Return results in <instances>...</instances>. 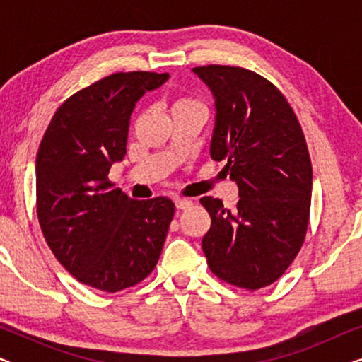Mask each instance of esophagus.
Instances as JSON below:
<instances>
[{
    "label": "esophagus",
    "instance_id": "esophagus-1",
    "mask_svg": "<svg viewBox=\"0 0 362 362\" xmlns=\"http://www.w3.org/2000/svg\"><path fill=\"white\" fill-rule=\"evenodd\" d=\"M175 204L177 209H186V207L192 206L191 199H182V197H175Z\"/></svg>",
    "mask_w": 362,
    "mask_h": 362
}]
</instances>
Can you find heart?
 Masks as SVG:
<instances>
[{"mask_svg": "<svg viewBox=\"0 0 362 362\" xmlns=\"http://www.w3.org/2000/svg\"><path fill=\"white\" fill-rule=\"evenodd\" d=\"M186 105H201V103L194 100V98L185 97V98H180V100H176L175 105H173V108H175V107H186Z\"/></svg>", "mask_w": 362, "mask_h": 362, "instance_id": "heart-1", "label": "heart"}]
</instances>
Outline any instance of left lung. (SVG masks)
<instances>
[{
    "label": "left lung",
    "mask_w": 362,
    "mask_h": 362,
    "mask_svg": "<svg viewBox=\"0 0 362 362\" xmlns=\"http://www.w3.org/2000/svg\"><path fill=\"white\" fill-rule=\"evenodd\" d=\"M192 72L214 97L211 158L227 161L240 197L234 211L201 197L211 216L202 250L219 279L262 288L284 275L305 240L313 171L303 132L286 98L259 74L230 66Z\"/></svg>",
    "instance_id": "8db88e82"
}]
</instances>
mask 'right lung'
<instances>
[{"label":"right lung","mask_w":362,"mask_h":362,"mask_svg":"<svg viewBox=\"0 0 362 362\" xmlns=\"http://www.w3.org/2000/svg\"><path fill=\"white\" fill-rule=\"evenodd\" d=\"M170 74L118 72L74 93L54 113L36 156L37 217L69 274L115 293L140 284L161 255L175 204L130 199L108 182L127 155L136 102Z\"/></svg>","instance_id":"obj_1"}]
</instances>
